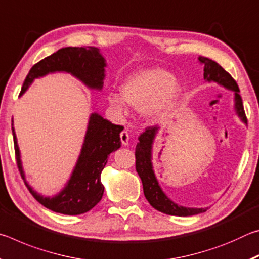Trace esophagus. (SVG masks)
Here are the masks:
<instances>
[{
	"label": "esophagus",
	"mask_w": 259,
	"mask_h": 259,
	"mask_svg": "<svg viewBox=\"0 0 259 259\" xmlns=\"http://www.w3.org/2000/svg\"><path fill=\"white\" fill-rule=\"evenodd\" d=\"M120 138H121V143L122 145H129V134L126 133V131H122L120 134Z\"/></svg>",
	"instance_id": "esophagus-1"
}]
</instances>
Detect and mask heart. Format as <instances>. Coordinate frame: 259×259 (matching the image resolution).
Returning <instances> with one entry per match:
<instances>
[{
	"label": "heart",
	"instance_id": "heart-1",
	"mask_svg": "<svg viewBox=\"0 0 259 259\" xmlns=\"http://www.w3.org/2000/svg\"><path fill=\"white\" fill-rule=\"evenodd\" d=\"M119 96L108 95V103L117 112L125 111V103L148 120H160L168 115L182 95V85L172 74L160 67L135 72L124 78Z\"/></svg>",
	"mask_w": 259,
	"mask_h": 259
}]
</instances>
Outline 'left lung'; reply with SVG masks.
I'll list each match as a JSON object with an SVG mask.
<instances>
[{
    "label": "left lung",
    "instance_id": "1",
    "mask_svg": "<svg viewBox=\"0 0 259 259\" xmlns=\"http://www.w3.org/2000/svg\"><path fill=\"white\" fill-rule=\"evenodd\" d=\"M200 63L203 65V76L204 80L209 82H217L218 84L225 87L226 89L234 91V102H235V111L242 122L247 124V116H245L242 98L240 96V89L233 77L227 73L221 65L216 61L207 58V57H199ZM159 130V126H147L146 130L138 137V144L136 146V170L139 175L143 183L144 194L146 200L150 202L153 208L159 210V211L171 214V216H193L204 212V208H186L175 203L164 194L160 187L155 174L153 171L152 165V147L154 143L155 136Z\"/></svg>",
    "mask_w": 259,
    "mask_h": 259
}]
</instances>
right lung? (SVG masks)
<instances>
[{
    "label": "right lung",
    "mask_w": 259,
    "mask_h": 259,
    "mask_svg": "<svg viewBox=\"0 0 259 259\" xmlns=\"http://www.w3.org/2000/svg\"><path fill=\"white\" fill-rule=\"evenodd\" d=\"M105 66L106 63L97 48H63L38 61L30 68L21 88L20 96L27 90L34 78L54 72L71 73L90 89L100 90L104 83ZM122 130H123L122 125L113 124L97 113L91 114L81 154L78 156L67 185L54 198H45L41 194H37L26 182L14 123H12L17 165L30 194L42 205L55 212L74 216L89 211L103 198L104 186L100 182V174L107 163L108 155L120 148V133Z\"/></svg>",
    "instance_id": "add662e5"
}]
</instances>
